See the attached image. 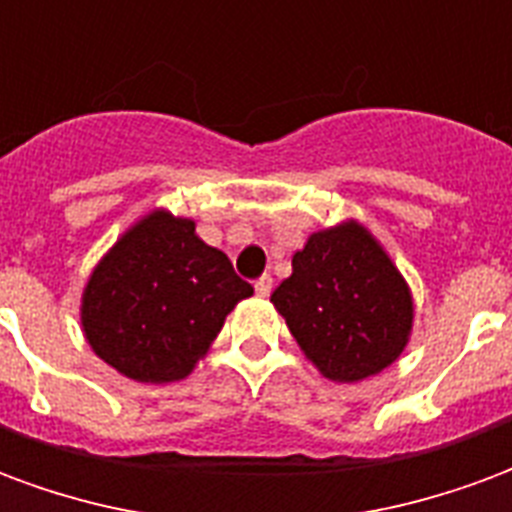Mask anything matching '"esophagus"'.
Segmentation results:
<instances>
[{"mask_svg": "<svg viewBox=\"0 0 512 512\" xmlns=\"http://www.w3.org/2000/svg\"><path fill=\"white\" fill-rule=\"evenodd\" d=\"M256 295L259 297H267L270 292H273V278L270 275H262V278H256Z\"/></svg>", "mask_w": 512, "mask_h": 512, "instance_id": "obj_1", "label": "esophagus"}]
</instances>
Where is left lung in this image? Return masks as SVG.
Segmentation results:
<instances>
[{
    "label": "left lung",
    "instance_id": "8db88e82",
    "mask_svg": "<svg viewBox=\"0 0 512 512\" xmlns=\"http://www.w3.org/2000/svg\"><path fill=\"white\" fill-rule=\"evenodd\" d=\"M273 303L322 375L342 383L386 369L413 322L402 275L358 223L311 234Z\"/></svg>",
    "mask_w": 512,
    "mask_h": 512
}]
</instances>
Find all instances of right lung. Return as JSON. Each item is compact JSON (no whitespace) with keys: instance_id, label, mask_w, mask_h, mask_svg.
<instances>
[{"instance_id":"right-lung-1","label":"right lung","mask_w":512,"mask_h":512,"mask_svg":"<svg viewBox=\"0 0 512 512\" xmlns=\"http://www.w3.org/2000/svg\"><path fill=\"white\" fill-rule=\"evenodd\" d=\"M253 286L195 223L154 212L126 231L93 270L82 297L90 347L126 378L170 383L190 375L226 314Z\"/></svg>"}]
</instances>
